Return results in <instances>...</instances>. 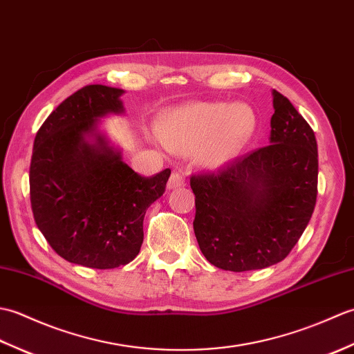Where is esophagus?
Here are the masks:
<instances>
[{
  "instance_id": "obj_1",
  "label": "esophagus",
  "mask_w": 354,
  "mask_h": 354,
  "mask_svg": "<svg viewBox=\"0 0 354 354\" xmlns=\"http://www.w3.org/2000/svg\"><path fill=\"white\" fill-rule=\"evenodd\" d=\"M185 185V176L183 171H173L169 181H167V189L169 190H175L179 189V187H184Z\"/></svg>"
}]
</instances>
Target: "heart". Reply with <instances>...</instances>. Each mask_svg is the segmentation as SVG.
Returning <instances> with one entry per match:
<instances>
[{
	"instance_id": "1",
	"label": "heart",
	"mask_w": 354,
	"mask_h": 354,
	"mask_svg": "<svg viewBox=\"0 0 354 354\" xmlns=\"http://www.w3.org/2000/svg\"><path fill=\"white\" fill-rule=\"evenodd\" d=\"M254 126L252 111L243 104L196 102L164 115L156 132L171 152L189 153L199 147V160L209 167H219L242 150Z\"/></svg>"
}]
</instances>
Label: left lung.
<instances>
[{"instance_id": "1", "label": "left lung", "mask_w": 354, "mask_h": 354, "mask_svg": "<svg viewBox=\"0 0 354 354\" xmlns=\"http://www.w3.org/2000/svg\"><path fill=\"white\" fill-rule=\"evenodd\" d=\"M270 145L190 176L193 228L205 259L243 272L288 257L313 214L318 146L293 104L274 91Z\"/></svg>"}]
</instances>
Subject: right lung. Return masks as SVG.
Instances as JSON below:
<instances>
[{"label":"right lung","instance_id":"1","mask_svg":"<svg viewBox=\"0 0 354 354\" xmlns=\"http://www.w3.org/2000/svg\"><path fill=\"white\" fill-rule=\"evenodd\" d=\"M123 89L88 85L51 112L37 131L30 162V202L37 228L62 259L112 269L137 257L146 209L161 198L170 169L142 176L102 137L97 118L122 112Z\"/></svg>","mask_w":354,"mask_h":354}]
</instances>
